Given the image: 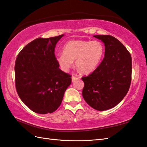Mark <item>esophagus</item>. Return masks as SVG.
I'll list each match as a JSON object with an SVG mask.
<instances>
[{
	"label": "esophagus",
	"instance_id": "esophagus-1",
	"mask_svg": "<svg viewBox=\"0 0 147 147\" xmlns=\"http://www.w3.org/2000/svg\"><path fill=\"white\" fill-rule=\"evenodd\" d=\"M71 79H72V82H74V81H75V80H78V79H79V78H78V77H75V76H72V78H71Z\"/></svg>",
	"mask_w": 147,
	"mask_h": 147
}]
</instances>
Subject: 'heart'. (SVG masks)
Returning <instances> with one entry per match:
<instances>
[{"label":"heart","mask_w":147,"mask_h":147,"mask_svg":"<svg viewBox=\"0 0 147 147\" xmlns=\"http://www.w3.org/2000/svg\"><path fill=\"white\" fill-rule=\"evenodd\" d=\"M105 48L99 41L70 40L63 47V53L56 57L58 65L63 71H67L73 65V61L83 73L89 74L100 65Z\"/></svg>","instance_id":"b5f03b06"}]
</instances>
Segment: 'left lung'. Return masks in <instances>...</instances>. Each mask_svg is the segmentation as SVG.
Returning a JSON list of instances; mask_svg holds the SVG:
<instances>
[{
  "instance_id": "1",
  "label": "left lung",
  "mask_w": 147,
  "mask_h": 147,
  "mask_svg": "<svg viewBox=\"0 0 147 147\" xmlns=\"http://www.w3.org/2000/svg\"><path fill=\"white\" fill-rule=\"evenodd\" d=\"M105 45V57L88 76L82 77V96L97 111L115 107L123 99L131 83L132 58L123 45L110 35H94Z\"/></svg>"
}]
</instances>
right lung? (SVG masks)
Listing matches in <instances>:
<instances>
[{"mask_svg": "<svg viewBox=\"0 0 147 147\" xmlns=\"http://www.w3.org/2000/svg\"><path fill=\"white\" fill-rule=\"evenodd\" d=\"M63 36L34 40L16 59V89L23 103L36 113L55 112L71 84V76L59 68L55 55L56 45Z\"/></svg>", "mask_w": 147, "mask_h": 147, "instance_id": "1", "label": "right lung"}]
</instances>
